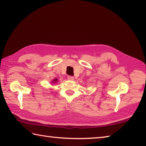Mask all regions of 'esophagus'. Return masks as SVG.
I'll list each match as a JSON object with an SVG mask.
<instances>
[{"instance_id":"1","label":"esophagus","mask_w":146,"mask_h":146,"mask_svg":"<svg viewBox=\"0 0 146 146\" xmlns=\"http://www.w3.org/2000/svg\"><path fill=\"white\" fill-rule=\"evenodd\" d=\"M68 80H70V81H72V80H74V77L71 76H68Z\"/></svg>"}]
</instances>
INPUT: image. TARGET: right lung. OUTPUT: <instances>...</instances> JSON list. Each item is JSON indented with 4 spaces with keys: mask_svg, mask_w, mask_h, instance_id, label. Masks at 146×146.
Here are the masks:
<instances>
[{
    "mask_svg": "<svg viewBox=\"0 0 146 146\" xmlns=\"http://www.w3.org/2000/svg\"><path fill=\"white\" fill-rule=\"evenodd\" d=\"M57 82H58V79L57 78L53 79V80H52V83H57Z\"/></svg>",
    "mask_w": 146,
    "mask_h": 146,
    "instance_id": "right-lung-1",
    "label": "right lung"
}]
</instances>
